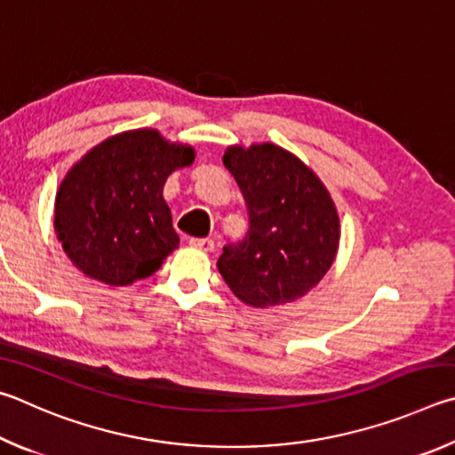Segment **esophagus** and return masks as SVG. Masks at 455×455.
Segmentation results:
<instances>
[{"label":"esophagus","instance_id":"1","mask_svg":"<svg viewBox=\"0 0 455 455\" xmlns=\"http://www.w3.org/2000/svg\"><path fill=\"white\" fill-rule=\"evenodd\" d=\"M189 245L191 248L202 250V251H212L215 248V243H213V240H210V237H191Z\"/></svg>","mask_w":455,"mask_h":455}]
</instances>
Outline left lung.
I'll use <instances>...</instances> for the list:
<instances>
[{"label":"left lung","instance_id":"left-lung-1","mask_svg":"<svg viewBox=\"0 0 455 455\" xmlns=\"http://www.w3.org/2000/svg\"><path fill=\"white\" fill-rule=\"evenodd\" d=\"M223 165L248 207L250 229L223 248L218 269L243 304L269 307L320 283L339 242V218L320 178L290 151L259 143L228 148Z\"/></svg>","mask_w":455,"mask_h":455}]
</instances>
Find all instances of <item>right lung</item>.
<instances>
[{"instance_id": "obj_1", "label": "right lung", "mask_w": 455, "mask_h": 455, "mask_svg": "<svg viewBox=\"0 0 455 455\" xmlns=\"http://www.w3.org/2000/svg\"><path fill=\"white\" fill-rule=\"evenodd\" d=\"M194 157L156 130L119 133L87 151L55 197V232L74 266L108 285L157 272L180 243L164 183Z\"/></svg>"}]
</instances>
